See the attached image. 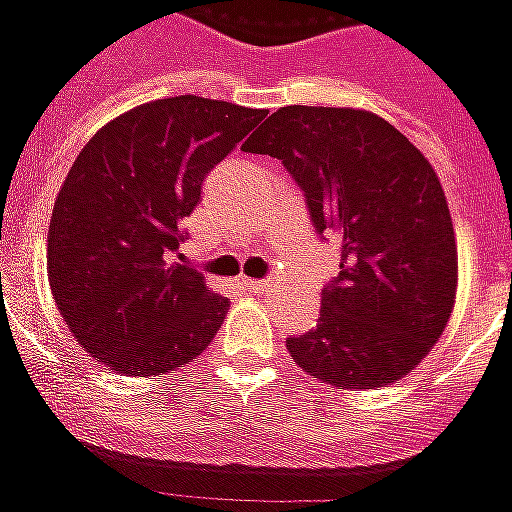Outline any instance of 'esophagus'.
<instances>
[{"label": "esophagus", "instance_id": "esophagus-1", "mask_svg": "<svg viewBox=\"0 0 512 512\" xmlns=\"http://www.w3.org/2000/svg\"><path fill=\"white\" fill-rule=\"evenodd\" d=\"M245 286H248L251 292L261 294V292H267V289H270V281H259V278H248V281H245Z\"/></svg>", "mask_w": 512, "mask_h": 512}]
</instances>
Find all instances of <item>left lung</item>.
<instances>
[{"instance_id": "8db88e82", "label": "left lung", "mask_w": 512, "mask_h": 512, "mask_svg": "<svg viewBox=\"0 0 512 512\" xmlns=\"http://www.w3.org/2000/svg\"><path fill=\"white\" fill-rule=\"evenodd\" d=\"M248 152L283 163L316 234L341 242L319 324L286 338L292 360L338 390L414 371L453 313L458 251L434 166L387 119L360 108L283 106Z\"/></svg>"}]
</instances>
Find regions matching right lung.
Returning <instances> with one entry per match:
<instances>
[{"instance_id": "obj_1", "label": "right lung", "mask_w": 512, "mask_h": 512, "mask_svg": "<svg viewBox=\"0 0 512 512\" xmlns=\"http://www.w3.org/2000/svg\"><path fill=\"white\" fill-rule=\"evenodd\" d=\"M264 114L196 95L152 100L78 152L51 212L48 283L98 363L158 376L210 346L229 300L174 253L207 174Z\"/></svg>"}]
</instances>
